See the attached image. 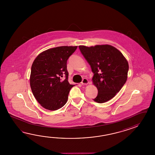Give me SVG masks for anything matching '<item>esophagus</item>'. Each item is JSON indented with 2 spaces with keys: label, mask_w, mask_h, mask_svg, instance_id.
Returning <instances> with one entry per match:
<instances>
[{
  "label": "esophagus",
  "mask_w": 155,
  "mask_h": 155,
  "mask_svg": "<svg viewBox=\"0 0 155 155\" xmlns=\"http://www.w3.org/2000/svg\"><path fill=\"white\" fill-rule=\"evenodd\" d=\"M88 83H89V81H88V80L86 79V78H84V79H82V81L81 82V84L82 85H87Z\"/></svg>",
  "instance_id": "1"
}]
</instances>
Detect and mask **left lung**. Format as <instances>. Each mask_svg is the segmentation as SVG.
<instances>
[{
	"instance_id": "8db88e82",
	"label": "left lung",
	"mask_w": 155,
	"mask_h": 155,
	"mask_svg": "<svg viewBox=\"0 0 155 155\" xmlns=\"http://www.w3.org/2000/svg\"><path fill=\"white\" fill-rule=\"evenodd\" d=\"M91 66L92 82L98 90L95 102L104 103L120 91L127 79L129 64L119 50L110 45L79 46Z\"/></svg>"
}]
</instances>
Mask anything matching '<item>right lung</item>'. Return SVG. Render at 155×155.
<instances>
[{
  "instance_id": "obj_1",
  "label": "right lung",
  "mask_w": 155,
  "mask_h": 155,
  "mask_svg": "<svg viewBox=\"0 0 155 155\" xmlns=\"http://www.w3.org/2000/svg\"><path fill=\"white\" fill-rule=\"evenodd\" d=\"M78 46H63L40 53L33 62L30 85L35 98L44 108L54 111L66 104L74 85L68 82L67 61Z\"/></svg>"
}]
</instances>
